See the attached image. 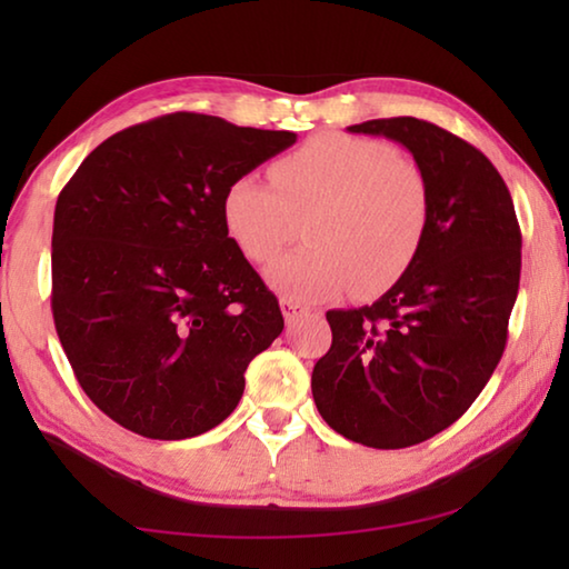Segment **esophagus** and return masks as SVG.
<instances>
[{
  "instance_id": "esophagus-1",
  "label": "esophagus",
  "mask_w": 569,
  "mask_h": 569,
  "mask_svg": "<svg viewBox=\"0 0 569 569\" xmlns=\"http://www.w3.org/2000/svg\"><path fill=\"white\" fill-rule=\"evenodd\" d=\"M281 311H283V319L291 323V321L298 319V316L306 313V306L298 301V298H293V296H283L281 298Z\"/></svg>"
}]
</instances>
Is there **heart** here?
Returning <instances> with one entry per match:
<instances>
[{
    "instance_id": "heart-1",
    "label": "heart",
    "mask_w": 569,
    "mask_h": 569,
    "mask_svg": "<svg viewBox=\"0 0 569 569\" xmlns=\"http://www.w3.org/2000/svg\"><path fill=\"white\" fill-rule=\"evenodd\" d=\"M276 186L256 176L230 180L223 220L253 263L293 243L308 220V243L268 268V281L303 301L343 288L381 293L407 273L429 220L421 170L379 140L323 134L276 162Z\"/></svg>"
}]
</instances>
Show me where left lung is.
<instances>
[{
	"instance_id": "left-lung-1",
	"label": "left lung",
	"mask_w": 569,
	"mask_h": 569,
	"mask_svg": "<svg viewBox=\"0 0 569 569\" xmlns=\"http://www.w3.org/2000/svg\"><path fill=\"white\" fill-rule=\"evenodd\" d=\"M407 148L427 180L429 220L411 266L379 301L329 311L313 366L323 421L373 449L451 427L492 377L517 301L522 233L502 176L457 134L417 118L351 124Z\"/></svg>"
}]
</instances>
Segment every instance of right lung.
<instances>
[{
    "label": "right lung",
    "mask_w": 569,
    "mask_h": 569,
    "mask_svg": "<svg viewBox=\"0 0 569 569\" xmlns=\"http://www.w3.org/2000/svg\"><path fill=\"white\" fill-rule=\"evenodd\" d=\"M296 142L172 112L114 132L62 188L52 316L94 407L148 439H190L238 407L283 331L276 296L228 238L223 196Z\"/></svg>",
    "instance_id": "obj_1"
}]
</instances>
